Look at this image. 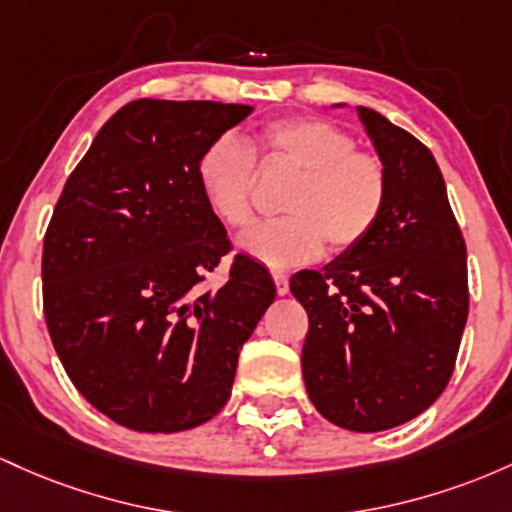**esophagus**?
<instances>
[{
    "instance_id": "1",
    "label": "esophagus",
    "mask_w": 512,
    "mask_h": 512,
    "mask_svg": "<svg viewBox=\"0 0 512 512\" xmlns=\"http://www.w3.org/2000/svg\"><path fill=\"white\" fill-rule=\"evenodd\" d=\"M271 275H273V283H275V290H278V295H287V292H290V278H287V273L280 271V268H273Z\"/></svg>"
}]
</instances>
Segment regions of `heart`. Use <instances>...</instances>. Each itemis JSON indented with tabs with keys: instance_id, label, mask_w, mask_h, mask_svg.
I'll return each mask as SVG.
<instances>
[{
	"instance_id": "heart-1",
	"label": "heart",
	"mask_w": 512,
	"mask_h": 512,
	"mask_svg": "<svg viewBox=\"0 0 512 512\" xmlns=\"http://www.w3.org/2000/svg\"><path fill=\"white\" fill-rule=\"evenodd\" d=\"M256 157L300 171L283 198L278 220L261 222L239 239L241 249L268 266H297L355 249L380 225L389 200L382 157L358 149L343 125L319 116L278 118L258 130L251 145L220 135L205 145L195 179L212 215L227 227L254 217Z\"/></svg>"
}]
</instances>
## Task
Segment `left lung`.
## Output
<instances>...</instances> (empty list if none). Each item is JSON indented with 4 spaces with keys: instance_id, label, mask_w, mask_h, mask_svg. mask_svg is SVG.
Segmentation results:
<instances>
[{
    "instance_id": "obj_1",
    "label": "left lung",
    "mask_w": 512,
    "mask_h": 512,
    "mask_svg": "<svg viewBox=\"0 0 512 512\" xmlns=\"http://www.w3.org/2000/svg\"><path fill=\"white\" fill-rule=\"evenodd\" d=\"M389 174L380 225L324 271L292 275L307 309L302 375L326 421L377 433L442 394L469 314L467 244L430 149L358 108Z\"/></svg>"
}]
</instances>
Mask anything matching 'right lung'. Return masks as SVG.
Masks as SVG:
<instances>
[{
    "mask_svg": "<svg viewBox=\"0 0 512 512\" xmlns=\"http://www.w3.org/2000/svg\"><path fill=\"white\" fill-rule=\"evenodd\" d=\"M251 106L137 99L108 118L62 188L43 239V314L79 394L140 433L220 413L239 350L275 300L261 263L232 254L195 164Z\"/></svg>",
    "mask_w": 512,
    "mask_h": 512,
    "instance_id": "add662e5",
    "label": "right lung"
}]
</instances>
